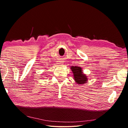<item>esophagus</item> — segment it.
<instances>
[{"instance_id":"34e87169","label":"esophagus","mask_w":128,"mask_h":128,"mask_svg":"<svg viewBox=\"0 0 128 128\" xmlns=\"http://www.w3.org/2000/svg\"><path fill=\"white\" fill-rule=\"evenodd\" d=\"M58 66H62L63 63H62V62H58Z\"/></svg>"}]
</instances>
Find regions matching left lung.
Segmentation results:
<instances>
[{
  "instance_id": "obj_1",
  "label": "left lung",
  "mask_w": 128,
  "mask_h": 128,
  "mask_svg": "<svg viewBox=\"0 0 128 128\" xmlns=\"http://www.w3.org/2000/svg\"><path fill=\"white\" fill-rule=\"evenodd\" d=\"M71 70L73 74V78L78 85H83L87 83L88 78L82 71V69L80 66H72L70 67Z\"/></svg>"
}]
</instances>
